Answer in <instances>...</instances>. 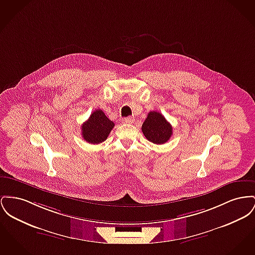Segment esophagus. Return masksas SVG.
<instances>
[{"mask_svg": "<svg viewBox=\"0 0 255 255\" xmlns=\"http://www.w3.org/2000/svg\"><path fill=\"white\" fill-rule=\"evenodd\" d=\"M122 122H123V123H126V124H131V123H133V122H134V119H133V118H131V117L124 118V119L122 120Z\"/></svg>", "mask_w": 255, "mask_h": 255, "instance_id": "1", "label": "esophagus"}]
</instances>
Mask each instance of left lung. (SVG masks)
Segmentation results:
<instances>
[{"instance_id":"8db88e82","label":"left lung","mask_w":255,"mask_h":255,"mask_svg":"<svg viewBox=\"0 0 255 255\" xmlns=\"http://www.w3.org/2000/svg\"><path fill=\"white\" fill-rule=\"evenodd\" d=\"M141 131L144 136L155 144L165 143L172 135V126L158 112H150L144 120Z\"/></svg>"}]
</instances>
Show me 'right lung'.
Wrapping results in <instances>:
<instances>
[{
  "instance_id": "1",
  "label": "right lung",
  "mask_w": 255,
  "mask_h": 255,
  "mask_svg": "<svg viewBox=\"0 0 255 255\" xmlns=\"http://www.w3.org/2000/svg\"><path fill=\"white\" fill-rule=\"evenodd\" d=\"M114 127L115 123L106 117L104 112L96 110L82 125V135L86 141L98 144L107 139Z\"/></svg>"
}]
</instances>
